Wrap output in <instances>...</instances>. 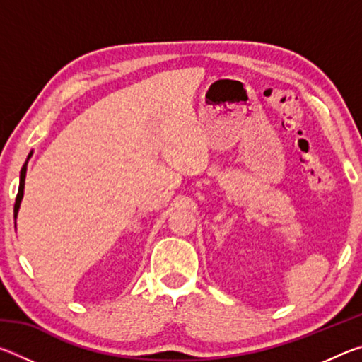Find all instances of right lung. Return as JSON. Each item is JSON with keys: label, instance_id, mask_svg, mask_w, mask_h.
I'll return each instance as SVG.
<instances>
[{"label": "right lung", "instance_id": "obj_1", "mask_svg": "<svg viewBox=\"0 0 362 362\" xmlns=\"http://www.w3.org/2000/svg\"><path fill=\"white\" fill-rule=\"evenodd\" d=\"M33 153H30L25 164L22 166L21 170V182H19V193H17V198H16V204H14V218L17 220V214H19L21 209V203H22V198H23V188H25V175H27V164H28V159L32 158Z\"/></svg>", "mask_w": 362, "mask_h": 362}]
</instances>
